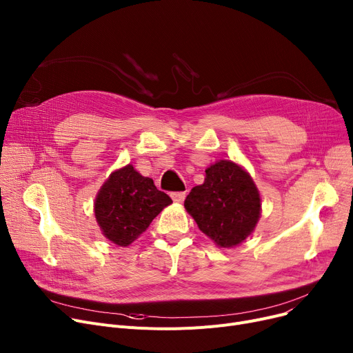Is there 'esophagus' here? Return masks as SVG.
Returning a JSON list of instances; mask_svg holds the SVG:
<instances>
[{
	"label": "esophagus",
	"instance_id": "1",
	"mask_svg": "<svg viewBox=\"0 0 353 353\" xmlns=\"http://www.w3.org/2000/svg\"><path fill=\"white\" fill-rule=\"evenodd\" d=\"M170 196H172L173 201L181 203L184 199H186V192H176V193H172Z\"/></svg>",
	"mask_w": 353,
	"mask_h": 353
}]
</instances>
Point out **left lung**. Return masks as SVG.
I'll return each instance as SVG.
<instances>
[{
	"label": "left lung",
	"mask_w": 353,
	"mask_h": 353,
	"mask_svg": "<svg viewBox=\"0 0 353 353\" xmlns=\"http://www.w3.org/2000/svg\"><path fill=\"white\" fill-rule=\"evenodd\" d=\"M184 208L219 248H233L254 230L262 201L243 167L219 160L208 167L205 183L192 189Z\"/></svg>",
	"instance_id": "8db88e82"
}]
</instances>
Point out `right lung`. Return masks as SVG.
Instances as JSON below:
<instances>
[{
	"label": "right lung",
	"mask_w": 353,
	"mask_h": 353,
	"mask_svg": "<svg viewBox=\"0 0 353 353\" xmlns=\"http://www.w3.org/2000/svg\"><path fill=\"white\" fill-rule=\"evenodd\" d=\"M172 203L169 196L157 190L150 177L141 176L132 164H127L111 173L101 186L94 213L103 234L110 242L125 248Z\"/></svg>",
	"instance_id": "right-lung-1"
}]
</instances>
